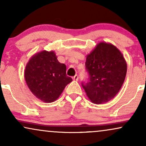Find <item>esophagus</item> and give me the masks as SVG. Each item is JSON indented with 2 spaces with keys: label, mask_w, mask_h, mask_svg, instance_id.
Listing matches in <instances>:
<instances>
[{
  "label": "esophagus",
  "mask_w": 146,
  "mask_h": 146,
  "mask_svg": "<svg viewBox=\"0 0 146 146\" xmlns=\"http://www.w3.org/2000/svg\"><path fill=\"white\" fill-rule=\"evenodd\" d=\"M73 80H75V81H78V79H79L78 75H75L74 77H73Z\"/></svg>",
  "instance_id": "1"
}]
</instances>
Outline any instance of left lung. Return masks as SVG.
I'll return each instance as SVG.
<instances>
[{
    "label": "left lung",
    "instance_id": "left-lung-1",
    "mask_svg": "<svg viewBox=\"0 0 146 146\" xmlns=\"http://www.w3.org/2000/svg\"><path fill=\"white\" fill-rule=\"evenodd\" d=\"M86 68L89 81L82 84L90 100L99 104L114 98L127 74L126 61L119 50L111 44L100 42L87 55Z\"/></svg>",
    "mask_w": 146,
    "mask_h": 146
}]
</instances>
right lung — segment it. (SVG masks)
<instances>
[{"instance_id": "obj_1", "label": "right lung", "mask_w": 146, "mask_h": 146, "mask_svg": "<svg viewBox=\"0 0 146 146\" xmlns=\"http://www.w3.org/2000/svg\"><path fill=\"white\" fill-rule=\"evenodd\" d=\"M24 76L33 94L48 103L56 100L72 82L66 73V65L58 62L53 51L43 50L34 54L27 63Z\"/></svg>"}]
</instances>
